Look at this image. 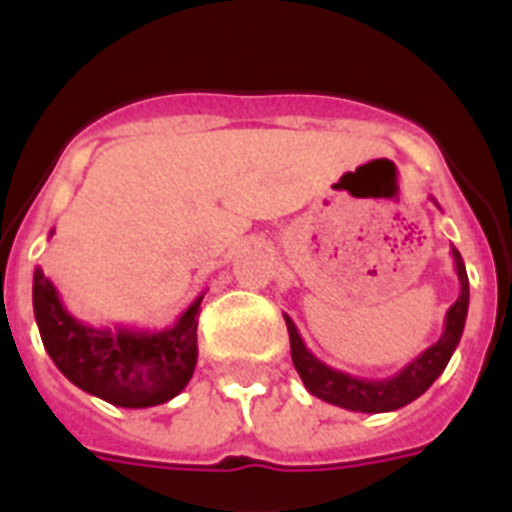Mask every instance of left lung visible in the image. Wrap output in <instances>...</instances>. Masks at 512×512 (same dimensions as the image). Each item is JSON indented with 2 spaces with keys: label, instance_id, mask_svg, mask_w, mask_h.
<instances>
[{
  "label": "left lung",
  "instance_id": "8db88e82",
  "mask_svg": "<svg viewBox=\"0 0 512 512\" xmlns=\"http://www.w3.org/2000/svg\"><path fill=\"white\" fill-rule=\"evenodd\" d=\"M454 256V269L459 277V297L454 305L446 312L443 320V333L433 346H428L418 359L410 361L405 369L390 379H361L354 374H346L341 369L323 364L318 356L312 354L310 348L302 341L300 330H297L295 320L284 315L289 330V348H292V364H295L297 374L305 382L307 392L320 400L338 405V408L354 410V413H390V410H400L418 400L433 382L443 374L446 364H449L451 354L456 351L464 333V323H467L469 310V279L467 269H464V259L456 248H451Z\"/></svg>",
  "mask_w": 512,
  "mask_h": 512
}]
</instances>
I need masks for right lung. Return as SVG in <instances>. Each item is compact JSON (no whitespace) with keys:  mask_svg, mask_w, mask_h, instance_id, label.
I'll return each instance as SVG.
<instances>
[{"mask_svg":"<svg viewBox=\"0 0 512 512\" xmlns=\"http://www.w3.org/2000/svg\"><path fill=\"white\" fill-rule=\"evenodd\" d=\"M202 297L164 330L92 328L66 310L43 269L33 274L35 323L58 372L117 408L164 405L187 387L197 366Z\"/></svg>","mask_w":512,"mask_h":512,"instance_id":"right-lung-1","label":"right lung"}]
</instances>
